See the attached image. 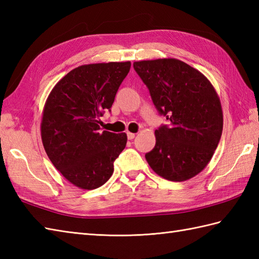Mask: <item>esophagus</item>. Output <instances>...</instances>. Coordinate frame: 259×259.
Masks as SVG:
<instances>
[{
	"label": "esophagus",
	"instance_id": "34e87169",
	"mask_svg": "<svg viewBox=\"0 0 259 259\" xmlns=\"http://www.w3.org/2000/svg\"><path fill=\"white\" fill-rule=\"evenodd\" d=\"M126 137H128L129 140H133L135 137H136V135L133 134V133H129V131H128V133H126Z\"/></svg>",
	"mask_w": 259,
	"mask_h": 259
}]
</instances>
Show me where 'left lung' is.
<instances>
[{
  "instance_id": "obj_1",
  "label": "left lung",
  "mask_w": 259,
  "mask_h": 259,
  "mask_svg": "<svg viewBox=\"0 0 259 259\" xmlns=\"http://www.w3.org/2000/svg\"><path fill=\"white\" fill-rule=\"evenodd\" d=\"M152 102L168 124L155 131L156 146L146 153L151 169L170 181L199 174L213 155L223 133V110L212 84L177 59L134 63Z\"/></svg>"
}]
</instances>
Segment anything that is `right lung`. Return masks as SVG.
I'll use <instances>...</instances> for the list:
<instances>
[{"instance_id":"right-lung-1","label":"right lung","mask_w":259,"mask_h":259,"mask_svg":"<svg viewBox=\"0 0 259 259\" xmlns=\"http://www.w3.org/2000/svg\"><path fill=\"white\" fill-rule=\"evenodd\" d=\"M130 67L129 61L81 65L64 75L47 99L43 147L53 166L78 188L106 184L124 149L126 135L101 131L100 117L110 111Z\"/></svg>"}]
</instances>
